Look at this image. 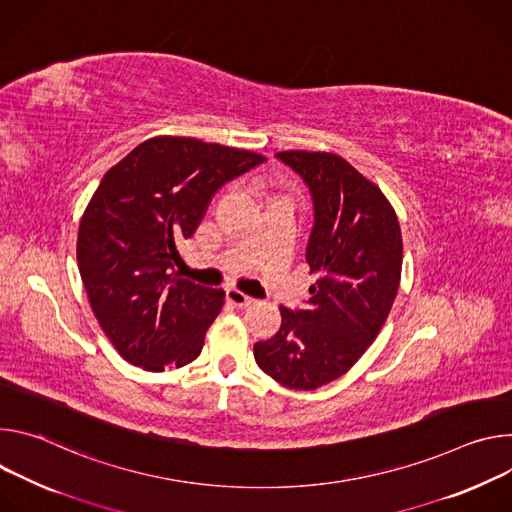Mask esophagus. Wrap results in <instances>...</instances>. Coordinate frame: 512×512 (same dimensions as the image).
I'll return each mask as SVG.
<instances>
[{"mask_svg": "<svg viewBox=\"0 0 512 512\" xmlns=\"http://www.w3.org/2000/svg\"><path fill=\"white\" fill-rule=\"evenodd\" d=\"M225 301L230 303V305H234V307H248V305L254 303L252 297H248V295H244V293H240L236 289H225Z\"/></svg>", "mask_w": 512, "mask_h": 512, "instance_id": "esophagus-1", "label": "esophagus"}]
</instances>
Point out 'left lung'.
Returning a JSON list of instances; mask_svg holds the SVG:
<instances>
[{
  "label": "left lung",
  "instance_id": "1",
  "mask_svg": "<svg viewBox=\"0 0 512 512\" xmlns=\"http://www.w3.org/2000/svg\"><path fill=\"white\" fill-rule=\"evenodd\" d=\"M274 156L309 189L305 258L317 280L305 307L280 305V329L254 346V358L282 386L315 390L346 374L382 329L401 282V227L382 191L342 156Z\"/></svg>",
  "mask_w": 512,
  "mask_h": 512
}]
</instances>
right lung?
<instances>
[{"label": "right lung", "mask_w": 512, "mask_h": 512, "mask_svg": "<svg viewBox=\"0 0 512 512\" xmlns=\"http://www.w3.org/2000/svg\"><path fill=\"white\" fill-rule=\"evenodd\" d=\"M266 158L160 136L109 168L79 225L77 262L91 309L120 356L144 370L193 362L223 291L181 278L179 244L213 195Z\"/></svg>", "instance_id": "add662e5"}]
</instances>
